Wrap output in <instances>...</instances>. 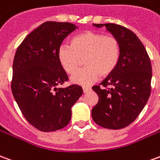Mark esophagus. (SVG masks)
Segmentation results:
<instances>
[{
	"label": "esophagus",
	"mask_w": 160,
	"mask_h": 160,
	"mask_svg": "<svg viewBox=\"0 0 160 160\" xmlns=\"http://www.w3.org/2000/svg\"><path fill=\"white\" fill-rule=\"evenodd\" d=\"M90 90H91V88H85V87L83 88V92L85 93H86V92H88Z\"/></svg>",
	"instance_id": "esophagus-1"
}]
</instances>
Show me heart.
I'll return each instance as SVG.
<instances>
[{
    "mask_svg": "<svg viewBox=\"0 0 160 160\" xmlns=\"http://www.w3.org/2000/svg\"><path fill=\"white\" fill-rule=\"evenodd\" d=\"M121 56L119 41L114 36L99 32L87 31L72 38L70 46H61L57 58L61 68L71 74L83 59L86 65L75 72L71 82L80 86H89L101 77L111 75L119 65Z\"/></svg>",
    "mask_w": 160,
    "mask_h": 160,
    "instance_id": "1",
    "label": "heart"
}]
</instances>
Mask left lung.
I'll return each mask as SVG.
<instances>
[{
  "label": "left lung",
  "mask_w": 160,
  "mask_h": 160,
  "mask_svg": "<svg viewBox=\"0 0 160 160\" xmlns=\"http://www.w3.org/2000/svg\"><path fill=\"white\" fill-rule=\"evenodd\" d=\"M93 26H105L119 40L121 56L114 72L99 86L92 87L99 101L92 109V117L100 127L121 129L134 121L150 97V58L140 40L127 28L113 23Z\"/></svg>",
  "instance_id": "obj_1"
}]
</instances>
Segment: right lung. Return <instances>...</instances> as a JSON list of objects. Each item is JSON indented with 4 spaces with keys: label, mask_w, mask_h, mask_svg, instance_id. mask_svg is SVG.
Instances as JSON below:
<instances>
[{
    "label": "right lung",
    "mask_w": 160,
    "mask_h": 160,
    "mask_svg": "<svg viewBox=\"0 0 160 160\" xmlns=\"http://www.w3.org/2000/svg\"><path fill=\"white\" fill-rule=\"evenodd\" d=\"M76 28L69 22H44L23 40L14 55L13 95L25 119L41 132L66 127L71 119V108L83 93L78 85L57 88L68 80L57 52Z\"/></svg>",
    "instance_id": "obj_1"
}]
</instances>
